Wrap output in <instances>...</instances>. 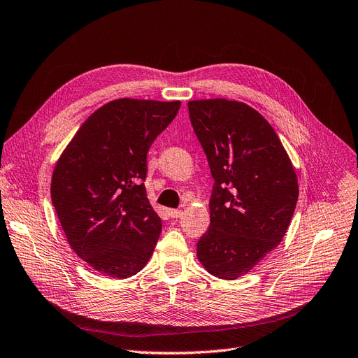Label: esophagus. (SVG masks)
<instances>
[{"instance_id": "obj_1", "label": "esophagus", "mask_w": 358, "mask_h": 358, "mask_svg": "<svg viewBox=\"0 0 358 358\" xmlns=\"http://www.w3.org/2000/svg\"><path fill=\"white\" fill-rule=\"evenodd\" d=\"M168 213H169V217H171V218H180V217H182V214H184L181 209H169Z\"/></svg>"}]
</instances>
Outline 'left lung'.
Masks as SVG:
<instances>
[{"label":"left lung","instance_id":"left-lung-1","mask_svg":"<svg viewBox=\"0 0 358 358\" xmlns=\"http://www.w3.org/2000/svg\"><path fill=\"white\" fill-rule=\"evenodd\" d=\"M214 178L210 224L197 258L218 279L234 280L279 245L298 201V178L268 121L246 103H187Z\"/></svg>","mask_w":358,"mask_h":358}]
</instances>
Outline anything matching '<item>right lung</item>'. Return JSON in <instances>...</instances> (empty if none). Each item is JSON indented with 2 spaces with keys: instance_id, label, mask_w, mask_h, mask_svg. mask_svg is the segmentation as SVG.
I'll list each match as a JSON object with an SVG mask.
<instances>
[{
  "instance_id": "obj_1",
  "label": "right lung",
  "mask_w": 358,
  "mask_h": 358,
  "mask_svg": "<svg viewBox=\"0 0 358 358\" xmlns=\"http://www.w3.org/2000/svg\"><path fill=\"white\" fill-rule=\"evenodd\" d=\"M181 101L117 99L76 131L55 166L51 201L75 254L127 279L149 262L162 221L145 193L148 152Z\"/></svg>"
}]
</instances>
